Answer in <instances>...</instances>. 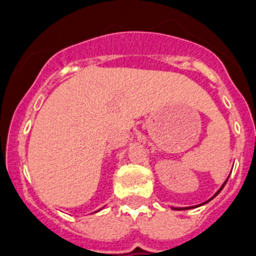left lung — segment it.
<instances>
[{"instance_id":"8db88e82","label":"left lung","mask_w":256,"mask_h":256,"mask_svg":"<svg viewBox=\"0 0 256 256\" xmlns=\"http://www.w3.org/2000/svg\"><path fill=\"white\" fill-rule=\"evenodd\" d=\"M226 182H227V180H226ZM226 182L223 183V186H224V184H226ZM223 186H222V187H220V188H219V190H218V192H216V194H215V195H214V196H216V195H218V194H219V192H220V191H222ZM214 196H212V198H214ZM212 198H211V199H212ZM211 199H210V200H211ZM207 202H208V200H207ZM187 208H190V207H186V210H187ZM176 210H179V208H176ZM180 210H182V208H180ZM183 210H184V208H183Z\"/></svg>"}]
</instances>
